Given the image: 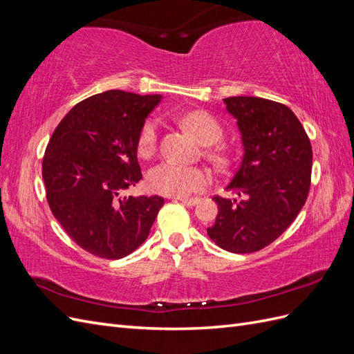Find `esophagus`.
Returning a JSON list of instances; mask_svg holds the SVG:
<instances>
[{"instance_id":"esophagus-1","label":"esophagus","mask_w":354,"mask_h":354,"mask_svg":"<svg viewBox=\"0 0 354 354\" xmlns=\"http://www.w3.org/2000/svg\"><path fill=\"white\" fill-rule=\"evenodd\" d=\"M178 201H181V203H185L186 207H194L198 203V199L196 198H176Z\"/></svg>"}]
</instances>
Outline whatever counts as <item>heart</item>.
<instances>
[{"label": "heart", "instance_id": "b5f03b06", "mask_svg": "<svg viewBox=\"0 0 354 354\" xmlns=\"http://www.w3.org/2000/svg\"><path fill=\"white\" fill-rule=\"evenodd\" d=\"M181 122L187 130L194 134L199 143L211 146L216 145L221 136V125L216 121V118L203 111H192L181 118ZM158 121H147L142 131L138 134L137 140V153L142 158L152 156L156 151L158 145ZM214 162L223 165L226 159L221 153L209 155ZM211 181L209 173L207 169L199 167H186L174 162H162L153 167L147 174V186L155 194L165 195L171 198H187L195 195L198 192L205 189Z\"/></svg>", "mask_w": 354, "mask_h": 354}]
</instances>
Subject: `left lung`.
<instances>
[{"label":"left lung","mask_w":354,"mask_h":354,"mask_svg":"<svg viewBox=\"0 0 354 354\" xmlns=\"http://www.w3.org/2000/svg\"><path fill=\"white\" fill-rule=\"evenodd\" d=\"M243 156L226 190L241 199L214 196L218 214L207 229L220 248L250 254L270 245L304 207L313 152L301 122L288 106L261 97H227Z\"/></svg>","instance_id":"8db88e82"}]
</instances>
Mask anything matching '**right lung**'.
<instances>
[{
  "label": "right lung",
  "instance_id": "add662e5",
  "mask_svg": "<svg viewBox=\"0 0 354 354\" xmlns=\"http://www.w3.org/2000/svg\"><path fill=\"white\" fill-rule=\"evenodd\" d=\"M160 94L109 90L80 102L53 133L42 178L53 216L100 259L131 254L149 236L164 198L125 196L142 180L138 134Z\"/></svg>",
  "mask_w": 354,
  "mask_h": 354
}]
</instances>
